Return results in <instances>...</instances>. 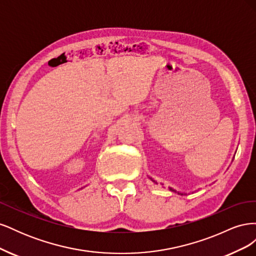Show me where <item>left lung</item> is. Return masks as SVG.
I'll use <instances>...</instances> for the list:
<instances>
[{
	"label": "left lung",
	"instance_id": "1",
	"mask_svg": "<svg viewBox=\"0 0 256 256\" xmlns=\"http://www.w3.org/2000/svg\"><path fill=\"white\" fill-rule=\"evenodd\" d=\"M150 180H152V182H154V184H158L157 182H154V180H152V178H150ZM171 190H172V191H174V192H176V193H178V194H180V196H182V194H184V193H180V192H178V191H176V190H174V189H171ZM184 194H186V193H184Z\"/></svg>",
	"mask_w": 256,
	"mask_h": 256
}]
</instances>
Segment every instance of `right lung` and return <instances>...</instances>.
I'll return each mask as SVG.
<instances>
[{
    "label": "right lung",
    "mask_w": 256,
    "mask_h": 256,
    "mask_svg": "<svg viewBox=\"0 0 256 256\" xmlns=\"http://www.w3.org/2000/svg\"><path fill=\"white\" fill-rule=\"evenodd\" d=\"M81 189H82V188H81Z\"/></svg>",
    "instance_id": "right-lung-1"
}]
</instances>
